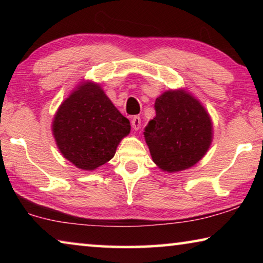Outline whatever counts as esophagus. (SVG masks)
Returning <instances> with one entry per match:
<instances>
[{"label": "esophagus", "mask_w": 263, "mask_h": 263, "mask_svg": "<svg viewBox=\"0 0 263 263\" xmlns=\"http://www.w3.org/2000/svg\"><path fill=\"white\" fill-rule=\"evenodd\" d=\"M131 125H132V128H133V130H136V131L139 130L140 126H141V119H140L139 116H135V117L132 118V121H131Z\"/></svg>", "instance_id": "esophagus-1"}]
</instances>
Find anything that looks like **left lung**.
<instances>
[{"label": "left lung", "instance_id": "1", "mask_svg": "<svg viewBox=\"0 0 263 263\" xmlns=\"http://www.w3.org/2000/svg\"><path fill=\"white\" fill-rule=\"evenodd\" d=\"M154 108L157 116L144 132L154 163L168 173L193 167L212 141L206 110L183 89L164 91L155 100Z\"/></svg>", "mask_w": 263, "mask_h": 263}]
</instances>
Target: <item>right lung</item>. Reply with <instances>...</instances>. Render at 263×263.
I'll list each match as a JSON object with an SVG mask.
<instances>
[{
	"mask_svg": "<svg viewBox=\"0 0 263 263\" xmlns=\"http://www.w3.org/2000/svg\"><path fill=\"white\" fill-rule=\"evenodd\" d=\"M130 121L94 82H83L62 102L52 122L57 146L68 161L94 171L114 158Z\"/></svg>",
	"mask_w": 263,
	"mask_h": 263,
	"instance_id": "right-lung-1",
	"label": "right lung"
}]
</instances>
